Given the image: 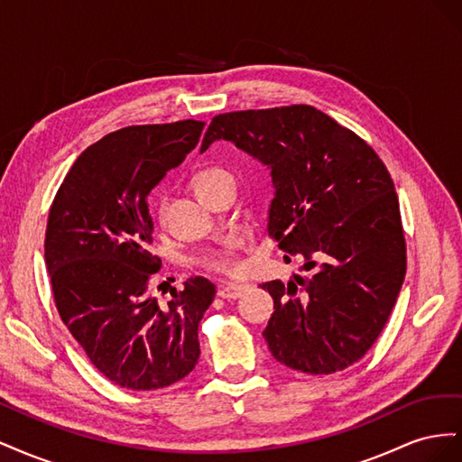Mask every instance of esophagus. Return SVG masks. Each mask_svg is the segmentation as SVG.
Segmentation results:
<instances>
[{
  "label": "esophagus",
  "mask_w": 462,
  "mask_h": 462,
  "mask_svg": "<svg viewBox=\"0 0 462 462\" xmlns=\"http://www.w3.org/2000/svg\"><path fill=\"white\" fill-rule=\"evenodd\" d=\"M245 291H246V285H241V283H226V285H219L217 295H219L221 299L231 300V299H239Z\"/></svg>",
  "instance_id": "1"
}]
</instances>
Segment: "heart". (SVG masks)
<instances>
[{"mask_svg":"<svg viewBox=\"0 0 462 462\" xmlns=\"http://www.w3.org/2000/svg\"><path fill=\"white\" fill-rule=\"evenodd\" d=\"M223 175H229V173L226 170H221V167H208V170L200 171L197 175V179H194V189H200L206 183H209V180H214ZM160 217L163 219V212H160ZM239 246H241L239 236L231 235L217 248L208 250L206 254H202L200 263L204 265V268L212 270V272L229 273L236 268V250H239Z\"/></svg>","mask_w":462,"mask_h":462,"instance_id":"b5f03b06","label":"heart"}]
</instances>
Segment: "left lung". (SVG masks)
Wrapping results in <instances>:
<instances>
[{
	"mask_svg": "<svg viewBox=\"0 0 462 462\" xmlns=\"http://www.w3.org/2000/svg\"><path fill=\"white\" fill-rule=\"evenodd\" d=\"M229 141L270 170L268 233L304 258V275L260 287L273 299L263 329L273 358L304 374H333L380 337L407 272L393 179L358 134L312 106L216 116L200 152Z\"/></svg>",
	"mask_w": 462,
	"mask_h": 462,
	"instance_id": "obj_1",
	"label": "left lung"
}]
</instances>
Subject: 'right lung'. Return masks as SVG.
<instances>
[{"label":"right lung","instance_id":"obj_1","mask_svg":"<svg viewBox=\"0 0 462 462\" xmlns=\"http://www.w3.org/2000/svg\"><path fill=\"white\" fill-rule=\"evenodd\" d=\"M204 123L134 125L80 153L50 208L44 256L67 329L109 382L133 391L171 385L199 365V324L216 297L190 277L167 302L150 292L148 194L199 144Z\"/></svg>","mask_w":462,"mask_h":462}]
</instances>
